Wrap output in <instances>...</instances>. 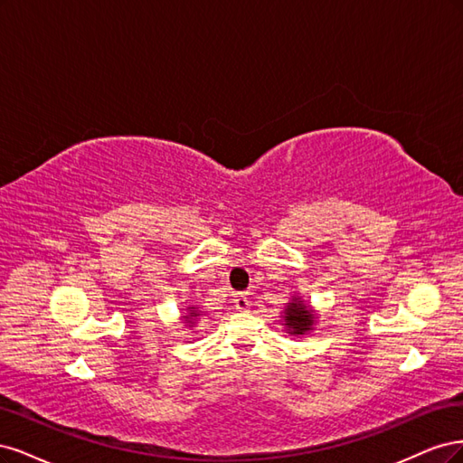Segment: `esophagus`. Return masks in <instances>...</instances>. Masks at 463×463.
<instances>
[{
	"instance_id": "34e87169",
	"label": "esophagus",
	"mask_w": 463,
	"mask_h": 463,
	"mask_svg": "<svg viewBox=\"0 0 463 463\" xmlns=\"http://www.w3.org/2000/svg\"><path fill=\"white\" fill-rule=\"evenodd\" d=\"M234 306H236V309H241V311H244V309H248L250 307V300H248V296L246 294H236L234 296Z\"/></svg>"
}]
</instances>
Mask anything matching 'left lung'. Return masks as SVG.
I'll use <instances>...</instances> for the list:
<instances>
[{
	"label": "left lung",
	"mask_w": 463,
	"mask_h": 463,
	"mask_svg": "<svg viewBox=\"0 0 463 463\" xmlns=\"http://www.w3.org/2000/svg\"><path fill=\"white\" fill-rule=\"evenodd\" d=\"M285 329L288 331V335H306L307 331H313V323H316V313L311 311L309 306H306L302 302V298L292 296V300L288 302V306L285 307Z\"/></svg>",
	"instance_id": "1"
}]
</instances>
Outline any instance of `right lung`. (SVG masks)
I'll return each instance as SVG.
<instances>
[{"label": "right lung", "mask_w": 463, "mask_h": 463, "mask_svg": "<svg viewBox=\"0 0 463 463\" xmlns=\"http://www.w3.org/2000/svg\"><path fill=\"white\" fill-rule=\"evenodd\" d=\"M200 316H202V313L198 311V307H194V306H190V307H188V313H186V316H183V317H184V321H186V323H188V325L192 326L194 323H196V321H198V317H200Z\"/></svg>", "instance_id": "obj_1"}]
</instances>
